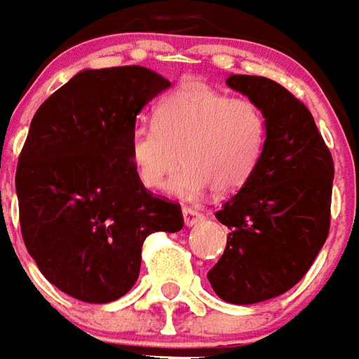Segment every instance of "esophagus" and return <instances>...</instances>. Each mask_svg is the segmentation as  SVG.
I'll return each mask as SVG.
<instances>
[{"instance_id":"esophagus-1","label":"esophagus","mask_w":359,"mask_h":359,"mask_svg":"<svg viewBox=\"0 0 359 359\" xmlns=\"http://www.w3.org/2000/svg\"><path fill=\"white\" fill-rule=\"evenodd\" d=\"M201 220H203V212H199L197 208H189V207L184 208L185 226H195L197 222H201Z\"/></svg>"}]
</instances>
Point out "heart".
<instances>
[{
    "label": "heart",
    "mask_w": 359,
    "mask_h": 359,
    "mask_svg": "<svg viewBox=\"0 0 359 359\" xmlns=\"http://www.w3.org/2000/svg\"><path fill=\"white\" fill-rule=\"evenodd\" d=\"M269 141L263 108L208 86L180 88L162 98L154 123H141L129 137V158L141 184L158 189L177 166L168 191L197 199L210 187L228 195L255 174Z\"/></svg>",
    "instance_id": "obj_1"
}]
</instances>
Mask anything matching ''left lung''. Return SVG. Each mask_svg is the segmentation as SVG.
Instances as JSON below:
<instances>
[{
	"label": "left lung",
	"instance_id": "1",
	"mask_svg": "<svg viewBox=\"0 0 359 359\" xmlns=\"http://www.w3.org/2000/svg\"><path fill=\"white\" fill-rule=\"evenodd\" d=\"M226 85L265 111L269 141L248 184L216 210L230 228L208 282L216 296L249 306L302 280L329 236L334 164L311 111L266 77L232 75Z\"/></svg>",
	"mask_w": 359,
	"mask_h": 359
}]
</instances>
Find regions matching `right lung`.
<instances>
[{
  "mask_svg": "<svg viewBox=\"0 0 359 359\" xmlns=\"http://www.w3.org/2000/svg\"><path fill=\"white\" fill-rule=\"evenodd\" d=\"M170 81L141 65L85 69L32 118L15 175L25 245L55 288L88 304L126 296L152 232L182 207L144 189L129 158L137 114Z\"/></svg>",
  "mask_w": 359,
  "mask_h": 359,
  "instance_id": "add662e5",
  "label": "right lung"
}]
</instances>
